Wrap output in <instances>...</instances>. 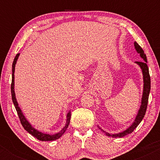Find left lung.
I'll return each instance as SVG.
<instances>
[{
    "label": "left lung",
    "instance_id": "8db88e82",
    "mask_svg": "<svg viewBox=\"0 0 160 160\" xmlns=\"http://www.w3.org/2000/svg\"><path fill=\"white\" fill-rule=\"evenodd\" d=\"M134 46H135V49H136L137 52L140 55L141 58L144 60V62H135V63L137 65H139V67L141 68V71H142V74H143V81H144V86H143V93H142V98H141V106L139 108L138 113L135 117V120L132 122V124L129 126V127L126 128V130H124L122 132H119L117 134H110L107 132L104 131L100 126H98L99 129L102 130L103 132L105 133L106 135L109 137L112 138H122L126 136V135H128V134L132 133L135 130V128L138 126L139 123L141 122V120H143V118L144 117L145 113H146L147 107H148V98H149V94L150 92V77L149 74V69H148V61H147V57L146 55L143 50L142 48L139 46L136 42H134Z\"/></svg>",
    "mask_w": 160,
    "mask_h": 160
}]
</instances>
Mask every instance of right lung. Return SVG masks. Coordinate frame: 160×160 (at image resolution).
<instances>
[{
	"label": "right lung",
	"instance_id": "obj_1",
	"mask_svg": "<svg viewBox=\"0 0 160 160\" xmlns=\"http://www.w3.org/2000/svg\"><path fill=\"white\" fill-rule=\"evenodd\" d=\"M19 56V53H18L16 55L15 58H14L13 62H12V83H11V95H12V102H13L14 106H15V108L17 111L18 116L19 117L20 122H21L22 125L25 128V130L28 132L29 134L33 135L34 137H35L38 140L42 141H54V140H57V139L59 138L60 137L65 133V132L67 129V128L68 127L69 123H70V120H71V111H68V113H67V117H66V123L65 126H64L63 128H62V130L58 132H57L56 134H53V135H49V134H47V133H43L41 132L38 131L37 130L36 128H34L33 126L31 125L30 122L27 120V119L25 118V117L24 116L22 111L21 108H19V104H18L17 100H16V94H15V90H14V84H15V82H14V72H15V67H16V62H17L18 58Z\"/></svg>",
	"mask_w": 160,
	"mask_h": 160
}]
</instances>
